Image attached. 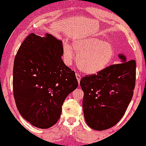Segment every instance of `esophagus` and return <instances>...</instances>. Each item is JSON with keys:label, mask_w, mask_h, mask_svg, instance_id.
I'll return each instance as SVG.
<instances>
[{"label": "esophagus", "mask_w": 146, "mask_h": 146, "mask_svg": "<svg viewBox=\"0 0 146 146\" xmlns=\"http://www.w3.org/2000/svg\"><path fill=\"white\" fill-rule=\"evenodd\" d=\"M76 78H77L78 81V82H80V79H81V76H80V74H78V73H76Z\"/></svg>", "instance_id": "obj_1"}]
</instances>
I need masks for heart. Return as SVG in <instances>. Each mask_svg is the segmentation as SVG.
Segmentation results:
<instances>
[{
    "label": "heart",
    "mask_w": 146,
    "mask_h": 146,
    "mask_svg": "<svg viewBox=\"0 0 146 146\" xmlns=\"http://www.w3.org/2000/svg\"><path fill=\"white\" fill-rule=\"evenodd\" d=\"M73 48L64 46V58L67 65L71 64L77 53V63L83 73L92 75L108 67L114 57L115 51L111 44L97 37L83 36L73 41Z\"/></svg>",
    "instance_id": "obj_1"
}]
</instances>
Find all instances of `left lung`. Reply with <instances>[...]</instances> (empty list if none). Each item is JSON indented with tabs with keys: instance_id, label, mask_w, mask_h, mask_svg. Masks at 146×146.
I'll return each instance as SVG.
<instances>
[{
	"instance_id": "left-lung-1",
	"label": "left lung",
	"mask_w": 146,
	"mask_h": 146,
	"mask_svg": "<svg viewBox=\"0 0 146 146\" xmlns=\"http://www.w3.org/2000/svg\"><path fill=\"white\" fill-rule=\"evenodd\" d=\"M121 64L108 66L96 75L80 80L84 92L82 109L87 124L102 131L117 124L132 99L136 82V61H127L119 54Z\"/></svg>"
}]
</instances>
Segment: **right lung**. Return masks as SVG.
Segmentation results:
<instances>
[{"instance_id": "add662e5", "label": "right lung", "mask_w": 146, "mask_h": 146, "mask_svg": "<svg viewBox=\"0 0 146 146\" xmlns=\"http://www.w3.org/2000/svg\"><path fill=\"white\" fill-rule=\"evenodd\" d=\"M62 42L46 34L28 35L13 66V95L19 112L34 126L48 129L61 114L63 103L78 82L61 56Z\"/></svg>"}]
</instances>
